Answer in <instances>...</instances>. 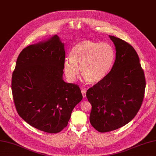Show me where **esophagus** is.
Here are the masks:
<instances>
[{"label":"esophagus","mask_w":156,"mask_h":156,"mask_svg":"<svg viewBox=\"0 0 156 156\" xmlns=\"http://www.w3.org/2000/svg\"><path fill=\"white\" fill-rule=\"evenodd\" d=\"M81 92H82V96H83V98H86V90L84 89V88H82L81 89Z\"/></svg>","instance_id":"esophagus-1"}]
</instances>
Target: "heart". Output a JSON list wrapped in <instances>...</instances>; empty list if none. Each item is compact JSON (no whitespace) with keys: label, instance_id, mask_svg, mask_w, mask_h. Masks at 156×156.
Segmentation results:
<instances>
[{"label":"heart","instance_id":"1","mask_svg":"<svg viewBox=\"0 0 156 156\" xmlns=\"http://www.w3.org/2000/svg\"><path fill=\"white\" fill-rule=\"evenodd\" d=\"M70 60L64 62V71L70 81H74L80 71L86 80L96 84L110 73L115 60V51L108 42L88 40L76 44L70 53Z\"/></svg>","mask_w":156,"mask_h":156}]
</instances>
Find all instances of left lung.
I'll return each instance as SVG.
<instances>
[{"mask_svg":"<svg viewBox=\"0 0 156 156\" xmlns=\"http://www.w3.org/2000/svg\"><path fill=\"white\" fill-rule=\"evenodd\" d=\"M109 37L116 50L114 66L103 80L86 92L92 105L90 124L102 133L121 128L136 116L146 88L144 72L136 50L120 38Z\"/></svg>","mask_w":156,"mask_h":156,"instance_id":"1","label":"left lung"}]
</instances>
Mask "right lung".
<instances>
[{"mask_svg":"<svg viewBox=\"0 0 156 156\" xmlns=\"http://www.w3.org/2000/svg\"><path fill=\"white\" fill-rule=\"evenodd\" d=\"M65 55L64 44L55 35L22 50L12 76L18 114L32 127L49 133L66 127L82 99L78 85L62 79Z\"/></svg>","mask_w":156,"mask_h":156,"instance_id":"1","label":"right lung"}]
</instances>
